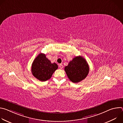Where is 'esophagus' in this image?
Wrapping results in <instances>:
<instances>
[{
	"label": "esophagus",
	"mask_w": 123,
	"mask_h": 123,
	"mask_svg": "<svg viewBox=\"0 0 123 123\" xmlns=\"http://www.w3.org/2000/svg\"><path fill=\"white\" fill-rule=\"evenodd\" d=\"M59 67L60 69H62L63 68V66L62 65V64H59Z\"/></svg>",
	"instance_id": "esophagus-1"
}]
</instances>
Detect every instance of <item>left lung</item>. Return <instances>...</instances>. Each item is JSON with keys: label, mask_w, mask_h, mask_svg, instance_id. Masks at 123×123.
<instances>
[{"label": "left lung", "mask_w": 123, "mask_h": 123, "mask_svg": "<svg viewBox=\"0 0 123 123\" xmlns=\"http://www.w3.org/2000/svg\"><path fill=\"white\" fill-rule=\"evenodd\" d=\"M89 70L88 64L81 56L74 58L65 67V71L68 79L74 83L84 79L88 74Z\"/></svg>", "instance_id": "obj_1"}]
</instances>
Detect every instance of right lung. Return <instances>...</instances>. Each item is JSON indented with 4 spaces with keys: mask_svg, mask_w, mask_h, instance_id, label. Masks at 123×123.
Wrapping results in <instances>:
<instances>
[{
    "mask_svg": "<svg viewBox=\"0 0 123 123\" xmlns=\"http://www.w3.org/2000/svg\"><path fill=\"white\" fill-rule=\"evenodd\" d=\"M58 68V65L51 63L44 54L40 53L33 60L31 65L32 75L41 81H46L50 79Z\"/></svg>",
    "mask_w": 123,
    "mask_h": 123,
    "instance_id": "obj_1",
    "label": "right lung"
}]
</instances>
